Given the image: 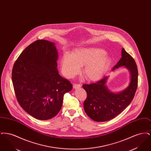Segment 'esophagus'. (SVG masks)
Returning <instances> with one entry per match:
<instances>
[{
    "instance_id": "obj_1",
    "label": "esophagus",
    "mask_w": 151,
    "mask_h": 151,
    "mask_svg": "<svg viewBox=\"0 0 151 151\" xmlns=\"http://www.w3.org/2000/svg\"><path fill=\"white\" fill-rule=\"evenodd\" d=\"M73 87L74 89H77V88H79L81 87V85L79 84H74L73 85Z\"/></svg>"
}]
</instances>
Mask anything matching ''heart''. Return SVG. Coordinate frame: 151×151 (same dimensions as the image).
I'll return each mask as SVG.
<instances>
[{
	"instance_id": "obj_1",
	"label": "heart",
	"mask_w": 151,
	"mask_h": 151,
	"mask_svg": "<svg viewBox=\"0 0 151 151\" xmlns=\"http://www.w3.org/2000/svg\"><path fill=\"white\" fill-rule=\"evenodd\" d=\"M111 63V59L106 51L96 47H83L74 51L72 54L65 52L62 58L63 73L72 78L80 71V66H84L83 75L90 81H97L103 78Z\"/></svg>"
}]
</instances>
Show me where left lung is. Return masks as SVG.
I'll return each mask as SVG.
<instances>
[{"label": "left lung", "mask_w": 151, "mask_h": 151, "mask_svg": "<svg viewBox=\"0 0 151 151\" xmlns=\"http://www.w3.org/2000/svg\"><path fill=\"white\" fill-rule=\"evenodd\" d=\"M121 66L129 70L131 81L129 86L118 93L111 92L106 86L108 76L91 84H84L87 97L84 102V109L88 116L96 122L111 120L119 115L133 100L137 88L138 71L137 64L129 53L123 48L122 58L113 68Z\"/></svg>", "instance_id": "8db88e82"}]
</instances>
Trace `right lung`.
Segmentation results:
<instances>
[{
    "label": "right lung",
    "mask_w": 151,
    "mask_h": 151,
    "mask_svg": "<svg viewBox=\"0 0 151 151\" xmlns=\"http://www.w3.org/2000/svg\"><path fill=\"white\" fill-rule=\"evenodd\" d=\"M53 42L39 40L26 47L16 59L12 80L16 99L27 113L40 120L54 117L61 109L64 94L72 84L57 70Z\"/></svg>",
    "instance_id": "obj_1"
}]
</instances>
